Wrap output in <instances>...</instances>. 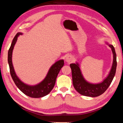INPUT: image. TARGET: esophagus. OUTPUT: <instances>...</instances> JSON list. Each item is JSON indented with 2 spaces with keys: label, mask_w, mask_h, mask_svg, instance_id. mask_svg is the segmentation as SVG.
<instances>
[{
  "label": "esophagus",
  "mask_w": 123,
  "mask_h": 123,
  "mask_svg": "<svg viewBox=\"0 0 123 123\" xmlns=\"http://www.w3.org/2000/svg\"><path fill=\"white\" fill-rule=\"evenodd\" d=\"M65 61L66 62H67V63H70L73 61V57L70 55L67 56L65 58Z\"/></svg>",
  "instance_id": "1"
}]
</instances>
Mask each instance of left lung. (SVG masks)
I'll use <instances>...</instances> for the list:
<instances>
[{"label":"left lung","instance_id":"left-lung-1","mask_svg":"<svg viewBox=\"0 0 123 123\" xmlns=\"http://www.w3.org/2000/svg\"><path fill=\"white\" fill-rule=\"evenodd\" d=\"M106 44L109 45L112 50L113 57V63L109 74L101 82L92 84L87 81L83 76L79 63L76 62V63L70 64L72 69L73 84L74 88L80 94L91 97H98L103 94L111 84L116 72L117 56L113 45L107 42H106Z\"/></svg>","mask_w":123,"mask_h":123}]
</instances>
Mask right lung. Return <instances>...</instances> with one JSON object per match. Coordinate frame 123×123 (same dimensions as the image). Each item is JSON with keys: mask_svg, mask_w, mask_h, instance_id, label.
<instances>
[{"mask_svg": "<svg viewBox=\"0 0 123 123\" xmlns=\"http://www.w3.org/2000/svg\"><path fill=\"white\" fill-rule=\"evenodd\" d=\"M23 35L22 32H18L12 42L11 47L8 51V63H9L10 74L14 84L23 93L28 96L38 98L44 97L50 92L55 86L56 79L59 72L64 65V60H60L54 63L50 68L45 78L39 84L35 85H29L22 82L16 74L12 64V52L18 37Z\"/></svg>", "mask_w": 123, "mask_h": 123, "instance_id": "1", "label": "right lung"}]
</instances>
